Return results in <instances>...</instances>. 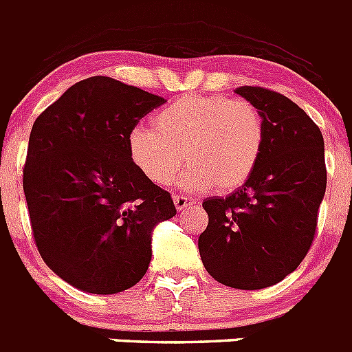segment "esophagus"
Masks as SVG:
<instances>
[{
  "mask_svg": "<svg viewBox=\"0 0 352 352\" xmlns=\"http://www.w3.org/2000/svg\"><path fill=\"white\" fill-rule=\"evenodd\" d=\"M194 204V201L192 199H186L183 197V195H174V206H176V210L182 211V210H186L188 206H192Z\"/></svg>",
  "mask_w": 352,
  "mask_h": 352,
  "instance_id": "34e87169",
  "label": "esophagus"
}]
</instances>
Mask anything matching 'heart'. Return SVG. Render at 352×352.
I'll use <instances>...</instances> for the list:
<instances>
[{"label":"heart","instance_id":"obj_1","mask_svg":"<svg viewBox=\"0 0 352 352\" xmlns=\"http://www.w3.org/2000/svg\"><path fill=\"white\" fill-rule=\"evenodd\" d=\"M264 146V121L248 100L226 95H186L153 118V129L132 130L129 157L155 185H166L183 164L186 190L229 194L250 179Z\"/></svg>","mask_w":352,"mask_h":352}]
</instances>
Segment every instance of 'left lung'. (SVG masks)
Returning a JSON list of instances; mask_svg holds the SVG:
<instances>
[{"label":"left lung","mask_w":352,"mask_h":352,"mask_svg":"<svg viewBox=\"0 0 352 352\" xmlns=\"http://www.w3.org/2000/svg\"><path fill=\"white\" fill-rule=\"evenodd\" d=\"M234 91L259 109L263 153L243 186L203 203L208 227L199 254L214 280L254 291L284 280L312 247L326 192L324 139L282 93L261 86Z\"/></svg>","instance_id":"obj_1"}]
</instances>
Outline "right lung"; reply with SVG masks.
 <instances>
[{"instance_id": "obj_1", "label": "right lung", "mask_w": 352, "mask_h": 352, "mask_svg": "<svg viewBox=\"0 0 352 352\" xmlns=\"http://www.w3.org/2000/svg\"><path fill=\"white\" fill-rule=\"evenodd\" d=\"M162 96L95 76L35 120L23 186L31 232L49 268L74 287L116 294L151 261V232L176 214L167 190L139 173L129 135Z\"/></svg>"}]
</instances>
